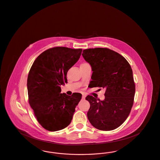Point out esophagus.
<instances>
[{"label": "esophagus", "instance_id": "obj_1", "mask_svg": "<svg viewBox=\"0 0 160 160\" xmlns=\"http://www.w3.org/2000/svg\"><path fill=\"white\" fill-rule=\"evenodd\" d=\"M85 98H86V95L85 94H83L82 95V98L83 99H85Z\"/></svg>", "mask_w": 160, "mask_h": 160}]
</instances>
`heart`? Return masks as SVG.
<instances>
[{
  "instance_id": "b5f03b06",
  "label": "heart",
  "mask_w": 160,
  "mask_h": 160,
  "mask_svg": "<svg viewBox=\"0 0 160 160\" xmlns=\"http://www.w3.org/2000/svg\"><path fill=\"white\" fill-rule=\"evenodd\" d=\"M85 63H82V65H83V64H85Z\"/></svg>"
}]
</instances>
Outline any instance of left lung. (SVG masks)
Segmentation results:
<instances>
[{
	"mask_svg": "<svg viewBox=\"0 0 160 160\" xmlns=\"http://www.w3.org/2000/svg\"><path fill=\"white\" fill-rule=\"evenodd\" d=\"M83 53L93 71L92 86L106 89L103 101L86 97L91 105L88 118L97 129H116L127 119L134 103L136 86L131 67L122 55L107 48L86 49Z\"/></svg>",
	"mask_w": 160,
	"mask_h": 160,
	"instance_id": "1",
	"label": "left lung"
}]
</instances>
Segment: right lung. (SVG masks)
<instances>
[{
	"instance_id": "1",
	"label": "right lung",
	"mask_w": 160,
	"mask_h": 160,
	"mask_svg": "<svg viewBox=\"0 0 160 160\" xmlns=\"http://www.w3.org/2000/svg\"><path fill=\"white\" fill-rule=\"evenodd\" d=\"M82 49L65 47L49 48L39 54L29 71L27 87L29 103L40 125L50 131L68 127L82 94L61 93L67 83V72L78 60Z\"/></svg>"
}]
</instances>
